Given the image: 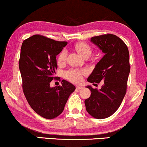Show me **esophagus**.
<instances>
[{
	"label": "esophagus",
	"instance_id": "1",
	"mask_svg": "<svg viewBox=\"0 0 147 147\" xmlns=\"http://www.w3.org/2000/svg\"><path fill=\"white\" fill-rule=\"evenodd\" d=\"M82 88H83V87H82V86H77V90H80V89H82Z\"/></svg>",
	"mask_w": 147,
	"mask_h": 147
}]
</instances>
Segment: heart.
Wrapping results in <instances>:
<instances>
[{
	"instance_id": "1",
	"label": "heart",
	"mask_w": 147,
	"mask_h": 147,
	"mask_svg": "<svg viewBox=\"0 0 147 147\" xmlns=\"http://www.w3.org/2000/svg\"><path fill=\"white\" fill-rule=\"evenodd\" d=\"M76 50L84 57L86 56H90L92 50L89 45L86 43L81 42L78 43L75 45ZM67 51L65 50H62L57 57V63L59 64H62L66 60ZM87 73L86 70H79V69H70L65 72V77L70 82L73 83H80L83 79V76Z\"/></svg>"
}]
</instances>
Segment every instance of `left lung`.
Segmentation results:
<instances>
[{
    "label": "left lung",
    "instance_id": "8db88e82",
    "mask_svg": "<svg viewBox=\"0 0 147 147\" xmlns=\"http://www.w3.org/2000/svg\"><path fill=\"white\" fill-rule=\"evenodd\" d=\"M104 54L88 77L90 83L104 82L102 88H92L89 98L85 100L87 112L97 119L110 117L120 106L126 92L130 72L129 52L127 46L114 34L101 35L90 38Z\"/></svg>",
    "mask_w": 147,
    "mask_h": 147
}]
</instances>
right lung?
<instances>
[{"label":"right lung","instance_id":"add662e5","mask_svg":"<svg viewBox=\"0 0 147 147\" xmlns=\"http://www.w3.org/2000/svg\"><path fill=\"white\" fill-rule=\"evenodd\" d=\"M66 45L67 42L38 34L22 43L18 65L23 92L32 109L46 119L59 115L69 96L75 90V86L64 79L62 86H50L57 69L56 57Z\"/></svg>","mask_w":147,"mask_h":147}]
</instances>
